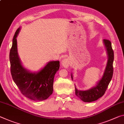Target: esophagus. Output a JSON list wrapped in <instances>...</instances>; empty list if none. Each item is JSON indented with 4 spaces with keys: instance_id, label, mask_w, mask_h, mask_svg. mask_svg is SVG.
I'll return each mask as SVG.
<instances>
[{
    "instance_id": "34e87169",
    "label": "esophagus",
    "mask_w": 124,
    "mask_h": 124,
    "mask_svg": "<svg viewBox=\"0 0 124 124\" xmlns=\"http://www.w3.org/2000/svg\"><path fill=\"white\" fill-rule=\"evenodd\" d=\"M61 64H62V65L63 67H65V68L68 67L69 66L70 64V60L68 58L63 59V60L62 61Z\"/></svg>"
}]
</instances>
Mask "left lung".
I'll return each mask as SVG.
<instances>
[{
    "label": "left lung",
    "instance_id": "left-lung-1",
    "mask_svg": "<svg viewBox=\"0 0 124 124\" xmlns=\"http://www.w3.org/2000/svg\"><path fill=\"white\" fill-rule=\"evenodd\" d=\"M108 55V61L103 77L98 82L97 85L87 90H79L75 87V94L84 102H92L97 101L103 96L111 81L113 74L114 51L110 41L107 39L104 40ZM72 79V76H71Z\"/></svg>",
    "mask_w": 124,
    "mask_h": 124
}]
</instances>
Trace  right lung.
Segmentation results:
<instances>
[{
  "label": "right lung",
  "instance_id": "add662e5",
  "mask_svg": "<svg viewBox=\"0 0 124 124\" xmlns=\"http://www.w3.org/2000/svg\"><path fill=\"white\" fill-rule=\"evenodd\" d=\"M20 28L15 33L10 51V71L13 79L25 97L34 101H44L53 92L54 75L60 68V61L49 62L40 72L31 73L21 65L17 52L16 37Z\"/></svg>",
  "mask_w": 124,
  "mask_h": 124
}]
</instances>
